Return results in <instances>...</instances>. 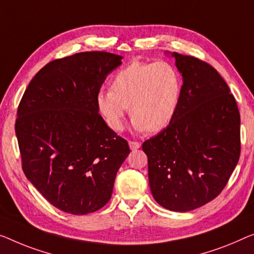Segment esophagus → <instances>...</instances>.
<instances>
[{
  "label": "esophagus",
  "mask_w": 254,
  "mask_h": 254,
  "mask_svg": "<svg viewBox=\"0 0 254 254\" xmlns=\"http://www.w3.org/2000/svg\"><path fill=\"white\" fill-rule=\"evenodd\" d=\"M128 146H130V149L131 150H135L141 147V143L138 142V141H128Z\"/></svg>",
  "instance_id": "obj_1"
}]
</instances>
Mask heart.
Listing matches in <instances>:
<instances>
[{"instance_id": "obj_1", "label": "heart", "mask_w": 254, "mask_h": 254, "mask_svg": "<svg viewBox=\"0 0 254 254\" xmlns=\"http://www.w3.org/2000/svg\"><path fill=\"white\" fill-rule=\"evenodd\" d=\"M181 90V76L171 63L133 62L115 75L111 89L97 93L96 104L112 130H123L128 107L135 131L157 132L175 119Z\"/></svg>"}]
</instances>
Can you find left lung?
<instances>
[{
    "mask_svg": "<svg viewBox=\"0 0 254 254\" xmlns=\"http://www.w3.org/2000/svg\"><path fill=\"white\" fill-rule=\"evenodd\" d=\"M183 75L175 119L142 143L155 200L187 212L217 197L241 154V117L235 98L220 74L195 57L171 54Z\"/></svg>",
    "mask_w": 254,
    "mask_h": 254,
    "instance_id": "8db88e82",
    "label": "left lung"
}]
</instances>
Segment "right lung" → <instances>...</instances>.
Instances as JSON below:
<instances>
[{"label":"right lung","mask_w":254,"mask_h":254,"mask_svg":"<svg viewBox=\"0 0 254 254\" xmlns=\"http://www.w3.org/2000/svg\"><path fill=\"white\" fill-rule=\"evenodd\" d=\"M122 59L90 51L54 60L33 77L19 104L16 135L25 176L67 213L105 206L130 154L127 140L108 127L96 104Z\"/></svg>","instance_id":"obj_1"}]
</instances>
